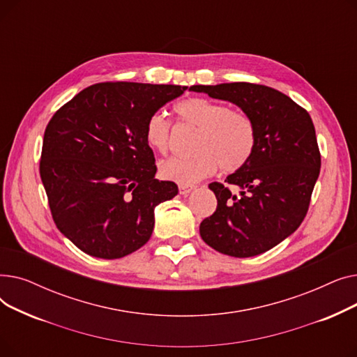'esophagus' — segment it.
Here are the masks:
<instances>
[{
	"label": "esophagus",
	"mask_w": 357,
	"mask_h": 357,
	"mask_svg": "<svg viewBox=\"0 0 357 357\" xmlns=\"http://www.w3.org/2000/svg\"><path fill=\"white\" fill-rule=\"evenodd\" d=\"M194 190V186H191V185H179V194L181 195H188L191 191Z\"/></svg>",
	"instance_id": "obj_1"
}]
</instances>
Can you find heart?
I'll return each mask as SVG.
<instances>
[{"label":"heart","instance_id":"obj_1","mask_svg":"<svg viewBox=\"0 0 357 357\" xmlns=\"http://www.w3.org/2000/svg\"><path fill=\"white\" fill-rule=\"evenodd\" d=\"M175 112L181 124L198 130L192 146L195 153L160 162L159 172L165 179L195 183L213 175L218 166L222 172L231 174L249 162L256 146V126L246 112L201 97L179 101ZM144 137L155 152H167L172 143V124L163 112L149 116Z\"/></svg>","mask_w":357,"mask_h":357}]
</instances>
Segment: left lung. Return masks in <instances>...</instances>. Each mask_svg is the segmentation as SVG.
Listing matches in <instances>:
<instances>
[{
	"label": "left lung",
	"mask_w": 357,
	"mask_h": 357,
	"mask_svg": "<svg viewBox=\"0 0 357 357\" xmlns=\"http://www.w3.org/2000/svg\"><path fill=\"white\" fill-rule=\"evenodd\" d=\"M191 91L230 101L255 121L249 162L226 185H208L217 210L202 220L199 234L222 255L257 256L291 236L307 215L321 166L312 120L285 93L265 85H194Z\"/></svg>",
	"instance_id": "1"
}]
</instances>
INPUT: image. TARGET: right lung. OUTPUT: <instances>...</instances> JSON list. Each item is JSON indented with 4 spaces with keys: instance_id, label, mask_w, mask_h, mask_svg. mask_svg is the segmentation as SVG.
<instances>
[{
    "instance_id": "right-lung-1",
    "label": "right lung",
    "mask_w": 357,
    "mask_h": 357,
    "mask_svg": "<svg viewBox=\"0 0 357 357\" xmlns=\"http://www.w3.org/2000/svg\"><path fill=\"white\" fill-rule=\"evenodd\" d=\"M186 86L101 82L54 112L42 147L40 178L56 227L84 253L120 259L149 241L155 207L178 194L155 178L144 126Z\"/></svg>"
}]
</instances>
